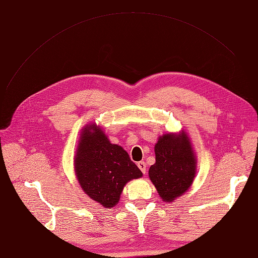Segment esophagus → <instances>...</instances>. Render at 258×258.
Listing matches in <instances>:
<instances>
[{
  "label": "esophagus",
  "instance_id": "1",
  "mask_svg": "<svg viewBox=\"0 0 258 258\" xmlns=\"http://www.w3.org/2000/svg\"><path fill=\"white\" fill-rule=\"evenodd\" d=\"M138 167L139 169L142 171V172L145 174L146 173V163L144 161H139L138 162Z\"/></svg>",
  "mask_w": 258,
  "mask_h": 258
}]
</instances>
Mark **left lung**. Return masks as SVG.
Segmentation results:
<instances>
[{
    "instance_id": "8db88e82",
    "label": "left lung",
    "mask_w": 258,
    "mask_h": 258,
    "mask_svg": "<svg viewBox=\"0 0 258 258\" xmlns=\"http://www.w3.org/2000/svg\"><path fill=\"white\" fill-rule=\"evenodd\" d=\"M155 155L156 162L148 175L159 196L171 202L189 188L196 173V159L189 140L185 135L162 136L155 145Z\"/></svg>"
}]
</instances>
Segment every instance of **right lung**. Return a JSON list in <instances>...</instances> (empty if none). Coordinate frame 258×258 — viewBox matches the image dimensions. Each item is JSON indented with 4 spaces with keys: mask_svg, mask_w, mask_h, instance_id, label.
<instances>
[{
    "mask_svg": "<svg viewBox=\"0 0 258 258\" xmlns=\"http://www.w3.org/2000/svg\"><path fill=\"white\" fill-rule=\"evenodd\" d=\"M74 163L83 190L105 208L119 201L127 182L142 176L128 153L111 144L104 132L93 123L83 131Z\"/></svg>",
    "mask_w": 258,
    "mask_h": 258,
    "instance_id": "right-lung-1",
    "label": "right lung"
}]
</instances>
